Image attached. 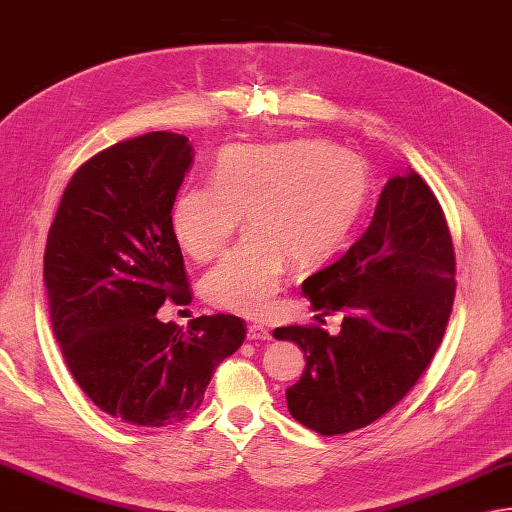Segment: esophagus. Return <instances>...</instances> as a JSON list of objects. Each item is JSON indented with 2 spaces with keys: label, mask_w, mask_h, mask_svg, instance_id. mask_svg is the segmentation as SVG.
Returning a JSON list of instances; mask_svg holds the SVG:
<instances>
[{
  "label": "esophagus",
  "mask_w": 512,
  "mask_h": 512,
  "mask_svg": "<svg viewBox=\"0 0 512 512\" xmlns=\"http://www.w3.org/2000/svg\"><path fill=\"white\" fill-rule=\"evenodd\" d=\"M247 338L254 340V342H269L271 333L263 325L254 322V325H247Z\"/></svg>",
  "instance_id": "34e87169"
}]
</instances>
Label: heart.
<instances>
[{
	"mask_svg": "<svg viewBox=\"0 0 512 512\" xmlns=\"http://www.w3.org/2000/svg\"><path fill=\"white\" fill-rule=\"evenodd\" d=\"M369 192L358 154L322 141L229 145L210 183L185 185L170 210L174 241L194 260L216 256L241 221L247 236L203 278L218 309L263 316L283 285L287 260L309 267L347 236Z\"/></svg>",
	"mask_w": 512,
	"mask_h": 512,
	"instance_id": "1",
	"label": "heart"
}]
</instances>
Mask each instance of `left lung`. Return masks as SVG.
<instances>
[{"label":"left lung","instance_id":"1","mask_svg":"<svg viewBox=\"0 0 512 512\" xmlns=\"http://www.w3.org/2000/svg\"><path fill=\"white\" fill-rule=\"evenodd\" d=\"M318 316L342 329L280 327L305 353L287 409L322 435L362 429L411 391L444 338L455 298V254L440 203L411 168L384 185L371 225L347 254L302 283ZM316 316V318H318Z\"/></svg>","mask_w":512,"mask_h":512}]
</instances>
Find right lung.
<instances>
[{
  "label": "right lung",
  "mask_w": 512,
  "mask_h": 512,
  "mask_svg": "<svg viewBox=\"0 0 512 512\" xmlns=\"http://www.w3.org/2000/svg\"><path fill=\"white\" fill-rule=\"evenodd\" d=\"M192 161L176 132L112 145L72 176L48 234L44 283L61 353L83 393L128 424L196 411L214 369L245 340L236 316L187 329L156 318L168 298L190 302L170 210Z\"/></svg>",
  "instance_id": "add662e5"
}]
</instances>
